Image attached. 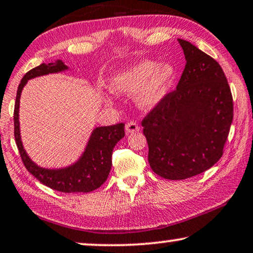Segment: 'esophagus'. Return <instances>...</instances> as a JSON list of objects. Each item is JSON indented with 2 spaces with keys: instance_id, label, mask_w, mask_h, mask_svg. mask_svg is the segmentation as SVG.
Listing matches in <instances>:
<instances>
[{
  "instance_id": "34e87169",
  "label": "esophagus",
  "mask_w": 253,
  "mask_h": 253,
  "mask_svg": "<svg viewBox=\"0 0 253 253\" xmlns=\"http://www.w3.org/2000/svg\"><path fill=\"white\" fill-rule=\"evenodd\" d=\"M139 130H140V126L135 123V121H129V123L126 124V133L127 134L139 132Z\"/></svg>"
}]
</instances>
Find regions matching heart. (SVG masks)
Masks as SVG:
<instances>
[{
  "instance_id": "1",
  "label": "heart",
  "mask_w": 253,
  "mask_h": 253,
  "mask_svg": "<svg viewBox=\"0 0 253 253\" xmlns=\"http://www.w3.org/2000/svg\"><path fill=\"white\" fill-rule=\"evenodd\" d=\"M176 76V70L170 63L157 66L156 62L146 60L117 73L110 80V87L114 92L132 93L141 91L139 102L143 107L155 105Z\"/></svg>"
}]
</instances>
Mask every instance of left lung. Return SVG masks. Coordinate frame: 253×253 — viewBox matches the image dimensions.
I'll list each match as a JSON object with an SVG mask.
<instances>
[{"label": "left lung", "mask_w": 253, "mask_h": 253, "mask_svg": "<svg viewBox=\"0 0 253 253\" xmlns=\"http://www.w3.org/2000/svg\"><path fill=\"white\" fill-rule=\"evenodd\" d=\"M186 65L176 90L143 118L151 170L180 180L205 172L223 155L234 104L221 66L186 40L178 39Z\"/></svg>", "instance_id": "left-lung-1"}]
</instances>
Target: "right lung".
I'll list each match as a JSON object with an SVG mask.
<instances>
[{"instance_id":"obj_1","label":"right lung","mask_w":253,"mask_h":253,"mask_svg":"<svg viewBox=\"0 0 253 253\" xmlns=\"http://www.w3.org/2000/svg\"><path fill=\"white\" fill-rule=\"evenodd\" d=\"M67 67L61 60L52 63L42 65L29 70L23 77L17 89V96L13 110V125H15V141L21 155L22 162L26 170L35 176L40 183L52 188V190L65 192V193H87L102 186L109 177L112 167L113 148L125 136V124H116L112 126L97 127L90 136L89 142L82 156L75 164L65 169L49 170L42 169L30 160L25 153L21 141L19 133V98L23 87L29 80L33 77L47 75V74L59 73L66 70Z\"/></svg>"}]
</instances>
